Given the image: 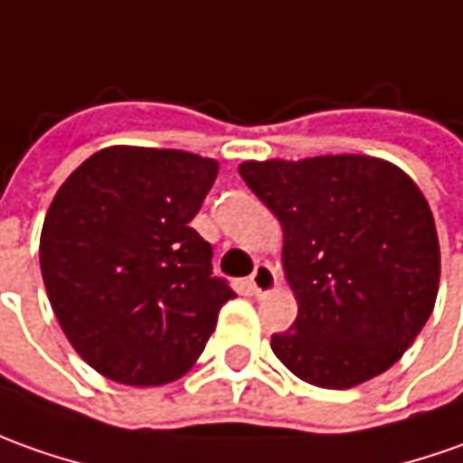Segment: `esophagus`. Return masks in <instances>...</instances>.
<instances>
[{
    "label": "esophagus",
    "instance_id": "1",
    "mask_svg": "<svg viewBox=\"0 0 463 463\" xmlns=\"http://www.w3.org/2000/svg\"><path fill=\"white\" fill-rule=\"evenodd\" d=\"M250 288H252V293L257 298L272 293V290L278 288V272H275V268L268 265V262L257 265L252 272V278H250Z\"/></svg>",
    "mask_w": 463,
    "mask_h": 463
}]
</instances>
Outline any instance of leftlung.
I'll return each instance as SVG.
<instances>
[{
  "mask_svg": "<svg viewBox=\"0 0 463 463\" xmlns=\"http://www.w3.org/2000/svg\"><path fill=\"white\" fill-rule=\"evenodd\" d=\"M239 175L282 226L298 318L272 352L303 383L349 390L383 374L436 306L441 250L426 195L369 155L247 160Z\"/></svg>",
  "mask_w": 463,
  "mask_h": 463,
  "instance_id": "obj_1",
  "label": "left lung"
}]
</instances>
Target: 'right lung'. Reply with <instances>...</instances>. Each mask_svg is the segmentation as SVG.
I'll return each instance as SVG.
<instances>
[{"label": "right lung", "instance_id": "1", "mask_svg": "<svg viewBox=\"0 0 463 463\" xmlns=\"http://www.w3.org/2000/svg\"><path fill=\"white\" fill-rule=\"evenodd\" d=\"M216 173V160L194 152L114 145L52 198L43 282L71 346L107 380L155 387L183 377L234 298L191 226Z\"/></svg>", "mask_w": 463, "mask_h": 463}]
</instances>
